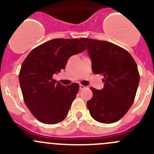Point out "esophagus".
Returning <instances> with one entry per match:
<instances>
[{"mask_svg": "<svg viewBox=\"0 0 154 154\" xmlns=\"http://www.w3.org/2000/svg\"><path fill=\"white\" fill-rule=\"evenodd\" d=\"M85 88H86V86H83V85H80V90H83V89H84Z\"/></svg>", "mask_w": 154, "mask_h": 154, "instance_id": "esophagus-1", "label": "esophagus"}]
</instances>
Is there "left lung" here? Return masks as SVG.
Segmentation results:
<instances>
[{
	"instance_id": "1",
	"label": "left lung",
	"mask_w": 154,
	"mask_h": 154,
	"mask_svg": "<svg viewBox=\"0 0 154 154\" xmlns=\"http://www.w3.org/2000/svg\"><path fill=\"white\" fill-rule=\"evenodd\" d=\"M91 60L94 74L103 76L104 87H91L93 96L87 108L97 122L111 124L118 122L133 104L139 83L137 65L130 53L106 41L82 38Z\"/></svg>"
}]
</instances>
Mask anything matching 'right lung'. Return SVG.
<instances>
[{
    "instance_id": "1",
    "label": "right lung",
    "mask_w": 154,
    "mask_h": 154,
    "mask_svg": "<svg viewBox=\"0 0 154 154\" xmlns=\"http://www.w3.org/2000/svg\"><path fill=\"white\" fill-rule=\"evenodd\" d=\"M86 49L78 38H54L32 49L24 60L19 72L23 98L40 122L54 125L66 119L79 84L64 86L53 75L65 69L70 57Z\"/></svg>"
}]
</instances>
